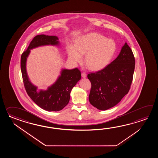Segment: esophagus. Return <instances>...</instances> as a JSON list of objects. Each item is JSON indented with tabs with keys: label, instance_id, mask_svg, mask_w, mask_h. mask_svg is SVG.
I'll list each match as a JSON object with an SVG mask.
<instances>
[{
	"label": "esophagus",
	"instance_id": "esophagus-1",
	"mask_svg": "<svg viewBox=\"0 0 158 158\" xmlns=\"http://www.w3.org/2000/svg\"><path fill=\"white\" fill-rule=\"evenodd\" d=\"M81 76H82V77L83 78H86V76H87V75H86V74L85 73H82Z\"/></svg>",
	"mask_w": 158,
	"mask_h": 158
}]
</instances>
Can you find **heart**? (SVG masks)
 I'll return each mask as SVG.
<instances>
[{"mask_svg":"<svg viewBox=\"0 0 158 158\" xmlns=\"http://www.w3.org/2000/svg\"><path fill=\"white\" fill-rule=\"evenodd\" d=\"M114 40L108 39L101 34L92 32L79 37L75 45L69 44L67 52L69 60L74 64L82 61L90 70L101 71L110 63L116 51Z\"/></svg>","mask_w":158,"mask_h":158,"instance_id":"heart-1","label":"heart"}]
</instances>
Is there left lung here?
<instances>
[{
	"label": "left lung",
	"instance_id": "obj_1",
	"mask_svg": "<svg viewBox=\"0 0 158 158\" xmlns=\"http://www.w3.org/2000/svg\"><path fill=\"white\" fill-rule=\"evenodd\" d=\"M134 68V55L125 42L114 60L102 70L87 75L91 84L89 97L90 104L102 111L116 106L128 94Z\"/></svg>",
	"mask_w": 158,
	"mask_h": 158
}]
</instances>
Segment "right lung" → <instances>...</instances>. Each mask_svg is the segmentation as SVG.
Listing matches in <instances>:
<instances>
[{
	"label": "right lung",
	"instance_id": "add662e5",
	"mask_svg": "<svg viewBox=\"0 0 158 158\" xmlns=\"http://www.w3.org/2000/svg\"><path fill=\"white\" fill-rule=\"evenodd\" d=\"M59 46L58 37L55 35H38L30 42L27 51L21 57V70L24 86L27 94L39 107L47 111H59L65 107L69 103L71 92L73 87L81 78V72L77 68L73 69H61L60 74L57 80L48 86L47 90H38L32 84L27 75V61L30 50L44 46Z\"/></svg>",
	"mask_w": 158,
	"mask_h": 158
}]
</instances>
